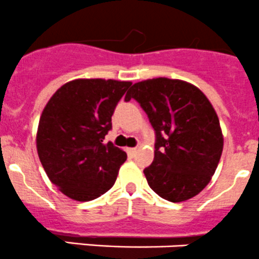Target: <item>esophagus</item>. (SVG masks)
Returning a JSON list of instances; mask_svg holds the SVG:
<instances>
[{
    "mask_svg": "<svg viewBox=\"0 0 259 259\" xmlns=\"http://www.w3.org/2000/svg\"><path fill=\"white\" fill-rule=\"evenodd\" d=\"M126 152L129 155H134L137 153V148H126Z\"/></svg>",
    "mask_w": 259,
    "mask_h": 259,
    "instance_id": "esophagus-1",
    "label": "esophagus"
}]
</instances>
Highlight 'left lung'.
<instances>
[{
  "label": "left lung",
  "instance_id": "obj_1",
  "mask_svg": "<svg viewBox=\"0 0 259 259\" xmlns=\"http://www.w3.org/2000/svg\"><path fill=\"white\" fill-rule=\"evenodd\" d=\"M135 99L155 130L153 163L144 169L155 193L182 202L201 192L219 164L224 137L219 117L204 92L192 83L165 77L133 84Z\"/></svg>",
  "mask_w": 259,
  "mask_h": 259
}]
</instances>
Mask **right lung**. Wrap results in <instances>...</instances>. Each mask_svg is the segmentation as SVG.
I'll use <instances>...</instances> for the list:
<instances>
[{
	"mask_svg": "<svg viewBox=\"0 0 259 259\" xmlns=\"http://www.w3.org/2000/svg\"><path fill=\"white\" fill-rule=\"evenodd\" d=\"M130 86L115 79H73L45 105L36 132L37 155L49 180L69 199L91 201L114 186L126 153L104 139Z\"/></svg>",
	"mask_w": 259,
	"mask_h": 259,
	"instance_id": "right-lung-1",
	"label": "right lung"
}]
</instances>
